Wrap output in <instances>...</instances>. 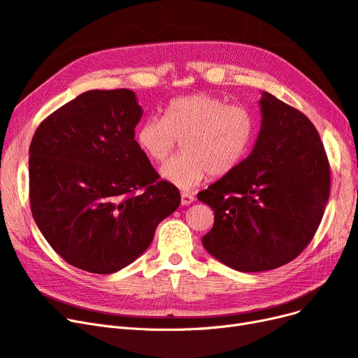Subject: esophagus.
I'll use <instances>...</instances> for the list:
<instances>
[{
  "label": "esophagus",
  "instance_id": "obj_1",
  "mask_svg": "<svg viewBox=\"0 0 358 358\" xmlns=\"http://www.w3.org/2000/svg\"><path fill=\"white\" fill-rule=\"evenodd\" d=\"M195 201V196L192 194H188V192H182L180 194V203L182 206H189Z\"/></svg>",
  "mask_w": 358,
  "mask_h": 358
}]
</instances>
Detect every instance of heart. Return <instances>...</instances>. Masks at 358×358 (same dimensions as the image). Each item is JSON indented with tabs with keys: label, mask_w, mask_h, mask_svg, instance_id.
<instances>
[{
	"label": "heart",
	"mask_w": 358,
	"mask_h": 358,
	"mask_svg": "<svg viewBox=\"0 0 358 358\" xmlns=\"http://www.w3.org/2000/svg\"><path fill=\"white\" fill-rule=\"evenodd\" d=\"M256 131V118L248 108L196 93L171 101L164 118L142 120L134 139L154 163H164L180 141L182 154L164 164L159 175L188 191L208 173L225 176L237 169L250 152Z\"/></svg>",
	"instance_id": "heart-1"
}]
</instances>
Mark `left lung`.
<instances>
[{"label":"left lung","mask_w":358,"mask_h":358,"mask_svg":"<svg viewBox=\"0 0 358 358\" xmlns=\"http://www.w3.org/2000/svg\"><path fill=\"white\" fill-rule=\"evenodd\" d=\"M250 155L196 199L215 212L204 249L219 262L259 273L293 261L314 237L330 191L324 146L298 109L262 92Z\"/></svg>","instance_id":"8db88e82"}]
</instances>
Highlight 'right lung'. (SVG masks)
I'll use <instances>...</instances> for the list:
<instances>
[{
  "label": "right lung",
  "instance_id": "right-lung-1",
  "mask_svg": "<svg viewBox=\"0 0 358 358\" xmlns=\"http://www.w3.org/2000/svg\"><path fill=\"white\" fill-rule=\"evenodd\" d=\"M127 89L89 90L48 115L29 146L36 227L72 266L113 274L150 248L180 204L134 141L142 118Z\"/></svg>",
  "mask_w": 358,
  "mask_h": 358
}]
</instances>
